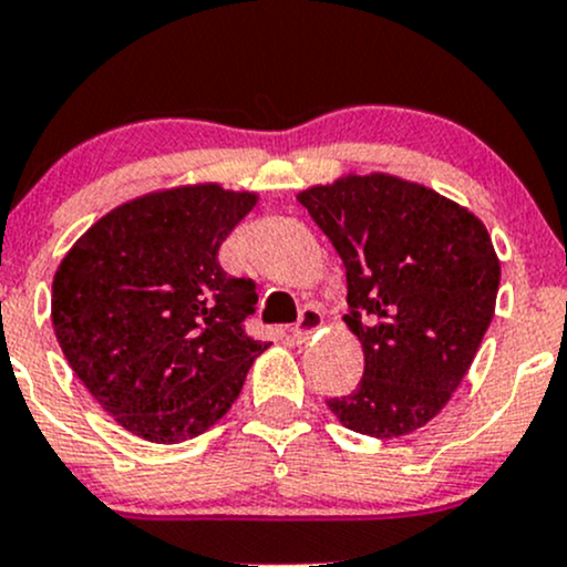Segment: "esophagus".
<instances>
[{"label":"esophagus","mask_w":567,"mask_h":567,"mask_svg":"<svg viewBox=\"0 0 567 567\" xmlns=\"http://www.w3.org/2000/svg\"><path fill=\"white\" fill-rule=\"evenodd\" d=\"M322 328V311L315 309V306H306L301 311V317H298V322L292 324V341L296 343H303L309 341L311 333H317V330Z\"/></svg>","instance_id":"34e87169"}]
</instances>
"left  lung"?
<instances>
[{
	"mask_svg": "<svg viewBox=\"0 0 567 567\" xmlns=\"http://www.w3.org/2000/svg\"><path fill=\"white\" fill-rule=\"evenodd\" d=\"M347 269L343 317L365 351L357 389L328 408L351 432H415L464 381L496 311L501 264L483 220L394 175L298 194Z\"/></svg>",
	"mask_w": 567,
	"mask_h": 567,
	"instance_id": "obj_1",
	"label": "left lung"
}]
</instances>
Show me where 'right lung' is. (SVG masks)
Wrapping results in <instances>:
<instances>
[{
	"label": "right lung",
	"mask_w": 567,
	"mask_h": 567,
	"mask_svg": "<svg viewBox=\"0 0 567 567\" xmlns=\"http://www.w3.org/2000/svg\"><path fill=\"white\" fill-rule=\"evenodd\" d=\"M256 194L216 184L146 194L76 239L53 279L55 338L97 405L152 442L207 432L269 343L247 336L256 282L218 247Z\"/></svg>",
	"instance_id": "obj_1"
}]
</instances>
